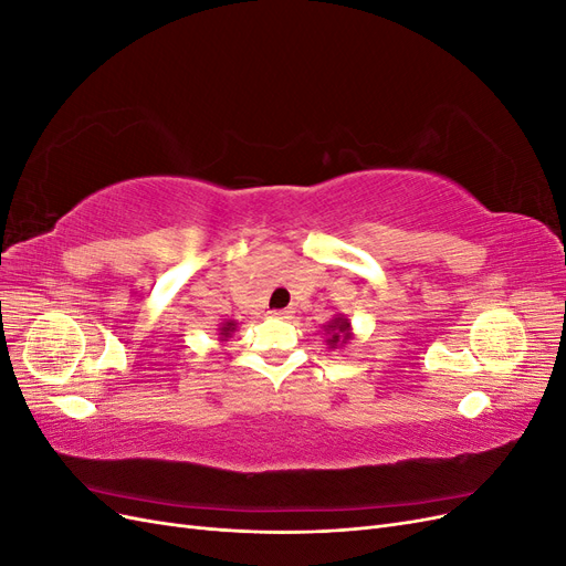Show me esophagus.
<instances>
[{
	"label": "esophagus",
	"mask_w": 566,
	"mask_h": 566,
	"mask_svg": "<svg viewBox=\"0 0 566 566\" xmlns=\"http://www.w3.org/2000/svg\"><path fill=\"white\" fill-rule=\"evenodd\" d=\"M271 316H276V318H293V312H290V310H276V312H271Z\"/></svg>",
	"instance_id": "esophagus-1"
}]
</instances>
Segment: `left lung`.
<instances>
[{"label": "left lung", "mask_w": 566, "mask_h": 566, "mask_svg": "<svg viewBox=\"0 0 566 566\" xmlns=\"http://www.w3.org/2000/svg\"><path fill=\"white\" fill-rule=\"evenodd\" d=\"M325 331H328V335H331L325 342H328L333 349L345 347L347 342L352 339V323H349V318H345L342 314L337 318H333Z\"/></svg>", "instance_id": "left-lung-1"}]
</instances>
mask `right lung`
Listing matches in <instances>:
<instances>
[{
  "label": "right lung",
  "mask_w": 566,
  "mask_h": 566,
  "mask_svg": "<svg viewBox=\"0 0 566 566\" xmlns=\"http://www.w3.org/2000/svg\"><path fill=\"white\" fill-rule=\"evenodd\" d=\"M219 331H221V333H219L221 337H229V335H231V333L235 331V321H227L224 325H221V328H219Z\"/></svg>",
  "instance_id": "right-lung-1"
}]
</instances>
